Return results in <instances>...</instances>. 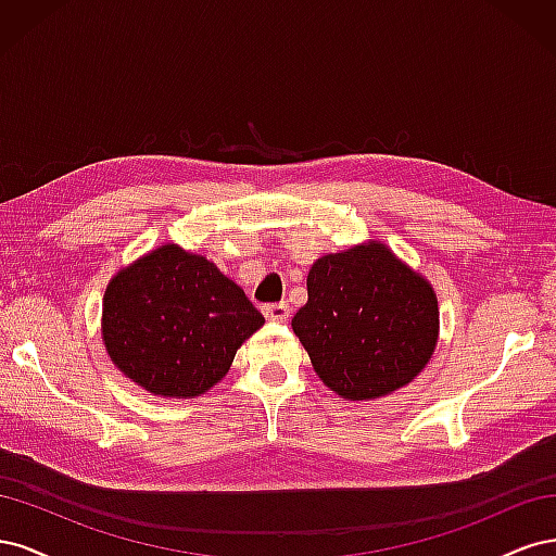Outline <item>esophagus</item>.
<instances>
[{"label":"esophagus","instance_id":"1","mask_svg":"<svg viewBox=\"0 0 556 556\" xmlns=\"http://www.w3.org/2000/svg\"><path fill=\"white\" fill-rule=\"evenodd\" d=\"M262 313H264L268 323H285V319L290 317V306L282 304V301H280V304H266L262 308Z\"/></svg>","mask_w":556,"mask_h":556}]
</instances>
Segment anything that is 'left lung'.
I'll list each match as a JSON object with an SVG mask.
<instances>
[{
  "label": "left lung",
  "instance_id": "8db88e82",
  "mask_svg": "<svg viewBox=\"0 0 556 556\" xmlns=\"http://www.w3.org/2000/svg\"><path fill=\"white\" fill-rule=\"evenodd\" d=\"M308 301L292 317L315 374L348 401L401 390L431 359L439 299L427 278L380 241L319 257Z\"/></svg>",
  "mask_w": 556,
  "mask_h": 556
}]
</instances>
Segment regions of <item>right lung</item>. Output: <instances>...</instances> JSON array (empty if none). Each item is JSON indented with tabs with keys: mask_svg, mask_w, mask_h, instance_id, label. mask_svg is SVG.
Listing matches in <instances>:
<instances>
[{
	"mask_svg": "<svg viewBox=\"0 0 556 556\" xmlns=\"http://www.w3.org/2000/svg\"><path fill=\"white\" fill-rule=\"evenodd\" d=\"M262 325V313L237 282L174 243L121 268L104 294L109 357L155 396L208 392Z\"/></svg>",
	"mask_w": 556,
	"mask_h": 556,
	"instance_id": "1",
	"label": "right lung"
}]
</instances>
